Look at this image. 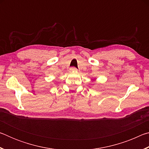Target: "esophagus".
<instances>
[{"label":"esophagus","instance_id":"obj_1","mask_svg":"<svg viewBox=\"0 0 149 149\" xmlns=\"http://www.w3.org/2000/svg\"><path fill=\"white\" fill-rule=\"evenodd\" d=\"M70 70L71 72H77V69L76 68H75V67H72V68H71L70 69Z\"/></svg>","mask_w":149,"mask_h":149}]
</instances>
